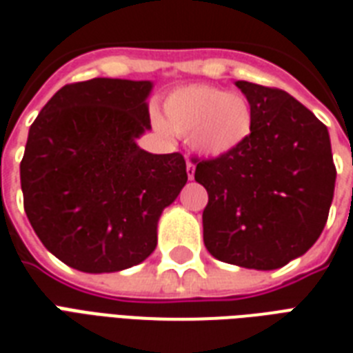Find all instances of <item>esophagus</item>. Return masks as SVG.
<instances>
[{"label": "esophagus", "mask_w": 353, "mask_h": 353, "mask_svg": "<svg viewBox=\"0 0 353 353\" xmlns=\"http://www.w3.org/2000/svg\"><path fill=\"white\" fill-rule=\"evenodd\" d=\"M185 171H188V179L193 180V176H194V165L190 162V160H188V163H185Z\"/></svg>", "instance_id": "obj_1"}]
</instances>
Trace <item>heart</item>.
<instances>
[{
	"label": "heart",
	"mask_w": 353,
	"mask_h": 353,
	"mask_svg": "<svg viewBox=\"0 0 353 353\" xmlns=\"http://www.w3.org/2000/svg\"><path fill=\"white\" fill-rule=\"evenodd\" d=\"M163 120H157L162 132L191 138L196 151L222 157L246 142L253 131V109L241 94L210 85L180 87L163 103Z\"/></svg>",
	"instance_id": "1"
}]
</instances>
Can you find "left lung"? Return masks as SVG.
<instances>
[{
	"label": "left lung",
	"instance_id": "left-lung-1",
	"mask_svg": "<svg viewBox=\"0 0 353 353\" xmlns=\"http://www.w3.org/2000/svg\"><path fill=\"white\" fill-rule=\"evenodd\" d=\"M253 109L241 148L194 159L208 191L204 244L228 264L277 270L314 246L328 221L335 163L328 129L288 92L236 81Z\"/></svg>",
	"mask_w": 353,
	"mask_h": 353
}]
</instances>
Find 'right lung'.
Returning a JSON list of instances; mask_svg holds the SVG:
<instances>
[{"instance_id": "1", "label": "right lung", "mask_w": 353, "mask_h": 353, "mask_svg": "<svg viewBox=\"0 0 353 353\" xmlns=\"http://www.w3.org/2000/svg\"><path fill=\"white\" fill-rule=\"evenodd\" d=\"M151 81L92 78L50 98L19 165L23 208L43 246L85 273L120 272L157 248V224L188 182L180 153L151 154Z\"/></svg>"}]
</instances>
